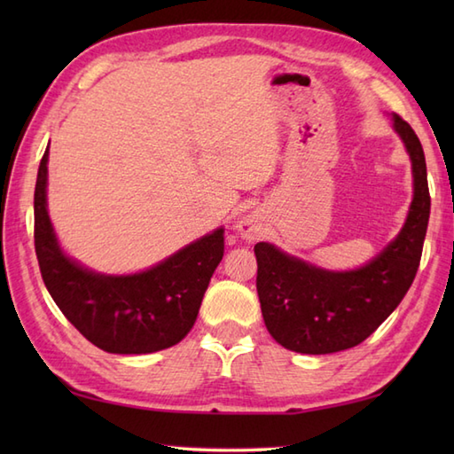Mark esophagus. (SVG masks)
<instances>
[{"mask_svg": "<svg viewBox=\"0 0 454 454\" xmlns=\"http://www.w3.org/2000/svg\"><path fill=\"white\" fill-rule=\"evenodd\" d=\"M236 230H238V234L242 236V239H246V242H255V239H259L263 234L262 222H259V218L255 215H246L244 218H239L236 222Z\"/></svg>", "mask_w": 454, "mask_h": 454, "instance_id": "esophagus-1", "label": "esophagus"}]
</instances>
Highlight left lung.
<instances>
[{"label":"left lung","instance_id":"8db88e82","mask_svg":"<svg viewBox=\"0 0 454 454\" xmlns=\"http://www.w3.org/2000/svg\"><path fill=\"white\" fill-rule=\"evenodd\" d=\"M403 142L413 177L408 216L396 238L364 265L332 271L255 244L257 294L269 333L285 349L306 355L337 353L364 341L396 310L418 273L431 199L421 142L406 121L390 114Z\"/></svg>","mask_w":454,"mask_h":454}]
</instances>
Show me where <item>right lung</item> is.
Instances as JSON below:
<instances>
[{"label": "right lung", "mask_w": 454, "mask_h": 454, "mask_svg": "<svg viewBox=\"0 0 454 454\" xmlns=\"http://www.w3.org/2000/svg\"><path fill=\"white\" fill-rule=\"evenodd\" d=\"M48 148L35 187V249L52 301L85 340L117 355L156 353L179 343L197 320L224 255V228L197 238L144 271L99 273L67 255L48 215Z\"/></svg>", "instance_id": "right-lung-1"}]
</instances>
